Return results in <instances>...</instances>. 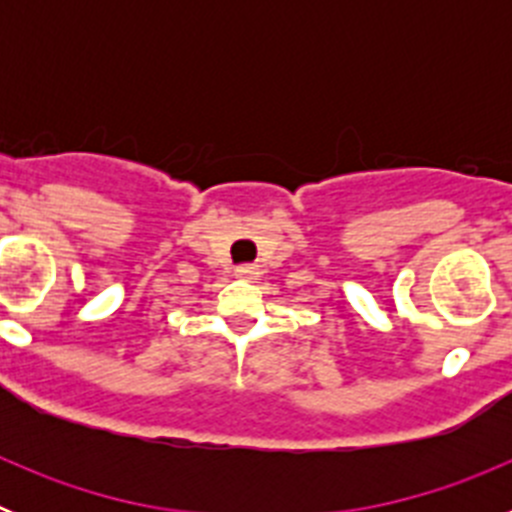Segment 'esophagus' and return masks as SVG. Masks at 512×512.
<instances>
[{
    "label": "esophagus",
    "mask_w": 512,
    "mask_h": 512,
    "mask_svg": "<svg viewBox=\"0 0 512 512\" xmlns=\"http://www.w3.org/2000/svg\"><path fill=\"white\" fill-rule=\"evenodd\" d=\"M259 274V269L253 264H241V266H235V277L238 279H253Z\"/></svg>",
    "instance_id": "34e87169"
}]
</instances>
